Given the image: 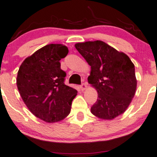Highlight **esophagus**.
<instances>
[{"instance_id": "34e87169", "label": "esophagus", "mask_w": 157, "mask_h": 157, "mask_svg": "<svg viewBox=\"0 0 157 157\" xmlns=\"http://www.w3.org/2000/svg\"><path fill=\"white\" fill-rule=\"evenodd\" d=\"M80 89H81V90H85L86 89V87H87V84H86V83H82L81 85H80Z\"/></svg>"}]
</instances>
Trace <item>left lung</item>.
<instances>
[{"mask_svg": "<svg viewBox=\"0 0 157 157\" xmlns=\"http://www.w3.org/2000/svg\"><path fill=\"white\" fill-rule=\"evenodd\" d=\"M75 48L91 66L88 83L97 90L92 114L112 120L124 113L137 88L135 69L129 57L99 40L77 43Z\"/></svg>", "mask_w": 157, "mask_h": 157, "instance_id": "left-lung-1", "label": "left lung"}]
</instances>
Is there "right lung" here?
Listing matches in <instances>:
<instances>
[{"instance_id":"add662e5","label":"right lung","mask_w":157,"mask_h":157,"mask_svg":"<svg viewBox=\"0 0 157 157\" xmlns=\"http://www.w3.org/2000/svg\"><path fill=\"white\" fill-rule=\"evenodd\" d=\"M67 54L65 45L49 44L26 58L17 73V86L23 102L45 122L66 118L77 94L75 89L64 84L66 73L61 69L60 60Z\"/></svg>"}]
</instances>
